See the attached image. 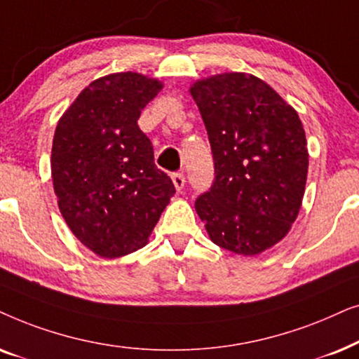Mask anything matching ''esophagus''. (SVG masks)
Returning <instances> with one entry per match:
<instances>
[{"label":"esophagus","mask_w":359,"mask_h":359,"mask_svg":"<svg viewBox=\"0 0 359 359\" xmlns=\"http://www.w3.org/2000/svg\"><path fill=\"white\" fill-rule=\"evenodd\" d=\"M172 182H174L177 190H182L185 185V175L182 172H174V174H172Z\"/></svg>","instance_id":"esophagus-1"}]
</instances>
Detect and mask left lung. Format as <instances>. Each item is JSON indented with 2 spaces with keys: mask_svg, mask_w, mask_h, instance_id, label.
I'll return each mask as SVG.
<instances>
[{
  "mask_svg": "<svg viewBox=\"0 0 359 359\" xmlns=\"http://www.w3.org/2000/svg\"><path fill=\"white\" fill-rule=\"evenodd\" d=\"M190 93L215 164L212 187L195 210L215 245L259 255L287 235L302 205L309 170L302 121L274 88L241 72L197 80Z\"/></svg>",
  "mask_w": 359,
  "mask_h": 359,
  "instance_id": "obj_1",
  "label": "left lung"
}]
</instances>
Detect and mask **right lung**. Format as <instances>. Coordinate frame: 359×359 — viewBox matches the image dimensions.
I'll return each mask as SVG.
<instances>
[{
  "label": "right lung",
  "instance_id": "add662e5",
  "mask_svg": "<svg viewBox=\"0 0 359 359\" xmlns=\"http://www.w3.org/2000/svg\"><path fill=\"white\" fill-rule=\"evenodd\" d=\"M161 90L136 72L102 76L57 123L50 169L59 210L80 243L108 259L146 246L175 194L137 126Z\"/></svg>",
  "mask_w": 359,
  "mask_h": 359
}]
</instances>
